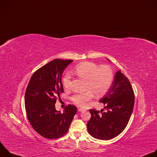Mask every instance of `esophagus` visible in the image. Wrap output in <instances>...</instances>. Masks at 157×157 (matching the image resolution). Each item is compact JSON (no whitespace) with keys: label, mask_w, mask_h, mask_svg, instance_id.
<instances>
[{"label":"esophagus","mask_w":157,"mask_h":157,"mask_svg":"<svg viewBox=\"0 0 157 157\" xmlns=\"http://www.w3.org/2000/svg\"><path fill=\"white\" fill-rule=\"evenodd\" d=\"M78 110L79 112H83V111H84L85 110L83 109H82V108H79V109H78Z\"/></svg>","instance_id":"34e87169"}]
</instances>
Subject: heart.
Masks as SVG:
<instances>
[{
  "mask_svg": "<svg viewBox=\"0 0 157 157\" xmlns=\"http://www.w3.org/2000/svg\"><path fill=\"white\" fill-rule=\"evenodd\" d=\"M73 73L86 79V89H89L82 93H78L72 97L73 101L80 106H84L93 96V92L98 96L105 93L113 80V73L108 66H98L92 62H82L76 65ZM63 85L70 86V76L67 74L63 78Z\"/></svg>",
  "mask_w": 157,
  "mask_h": 157,
  "instance_id": "1",
  "label": "heart"
}]
</instances>
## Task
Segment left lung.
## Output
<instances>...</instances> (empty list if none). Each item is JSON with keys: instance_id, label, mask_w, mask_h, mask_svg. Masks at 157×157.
<instances>
[{"instance_id": "8db88e82", "label": "left lung", "mask_w": 157, "mask_h": 157, "mask_svg": "<svg viewBox=\"0 0 157 157\" xmlns=\"http://www.w3.org/2000/svg\"><path fill=\"white\" fill-rule=\"evenodd\" d=\"M107 60L110 61L107 59ZM134 93L128 79L117 71L107 92L99 100L104 104L99 111L90 109L91 117L87 124L89 133L95 139L110 140L125 129L133 109Z\"/></svg>"}]
</instances>
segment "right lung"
<instances>
[{"mask_svg": "<svg viewBox=\"0 0 157 157\" xmlns=\"http://www.w3.org/2000/svg\"><path fill=\"white\" fill-rule=\"evenodd\" d=\"M73 60L54 59L35 71L25 94L28 120L33 129L47 139H57L68 132L77 108L68 105L63 113L55 108L56 97L63 93L61 76Z\"/></svg>", "mask_w": 157, "mask_h": 157, "instance_id": "obj_1", "label": "right lung"}]
</instances>
